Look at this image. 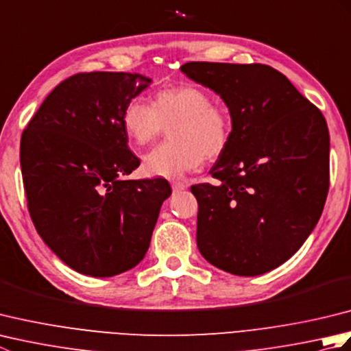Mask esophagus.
<instances>
[{"mask_svg": "<svg viewBox=\"0 0 351 351\" xmlns=\"http://www.w3.org/2000/svg\"><path fill=\"white\" fill-rule=\"evenodd\" d=\"M171 189H173L175 191H181V190L187 189V184L181 182V181H173V182H171Z\"/></svg>", "mask_w": 351, "mask_h": 351, "instance_id": "34e87169", "label": "esophagus"}]
</instances>
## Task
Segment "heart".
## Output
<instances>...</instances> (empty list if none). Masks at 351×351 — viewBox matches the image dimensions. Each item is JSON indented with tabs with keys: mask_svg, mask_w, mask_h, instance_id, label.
Here are the masks:
<instances>
[{
	"mask_svg": "<svg viewBox=\"0 0 351 351\" xmlns=\"http://www.w3.org/2000/svg\"><path fill=\"white\" fill-rule=\"evenodd\" d=\"M170 125V143L145 155L143 170L149 176L176 180L196 170L204 158H219L228 149L232 131L226 111L214 106L204 88L191 84L162 88L155 93L152 106L134 98L123 108V131L137 146L151 143L162 126Z\"/></svg>",
	"mask_w": 351,
	"mask_h": 351,
	"instance_id": "heart-1",
	"label": "heart"
}]
</instances>
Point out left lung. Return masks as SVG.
Listing matches in <instances>:
<instances>
[{"label": "left lung", "instance_id": "1", "mask_svg": "<svg viewBox=\"0 0 351 351\" xmlns=\"http://www.w3.org/2000/svg\"><path fill=\"white\" fill-rule=\"evenodd\" d=\"M190 80L226 104L229 146L193 185L197 247L214 267L258 276L285 263L314 230L329 190L330 138L315 106L267 64L190 62Z\"/></svg>", "mask_w": 351, "mask_h": 351}]
</instances>
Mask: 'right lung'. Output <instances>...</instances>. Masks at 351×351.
Listing matches in <instances>:
<instances>
[{
    "label": "right lung",
    "instance_id": "obj_1",
    "mask_svg": "<svg viewBox=\"0 0 351 351\" xmlns=\"http://www.w3.org/2000/svg\"><path fill=\"white\" fill-rule=\"evenodd\" d=\"M152 83L128 72L77 73L52 90L21 138L28 211L66 265L111 278L145 258L170 185L126 180L140 160L122 126L126 104Z\"/></svg>",
    "mask_w": 351,
    "mask_h": 351
}]
</instances>
